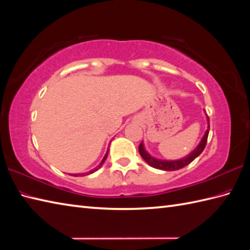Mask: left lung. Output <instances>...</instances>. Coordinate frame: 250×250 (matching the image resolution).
Returning a JSON list of instances; mask_svg holds the SVG:
<instances>
[{
  "label": "left lung",
  "mask_w": 250,
  "mask_h": 250,
  "mask_svg": "<svg viewBox=\"0 0 250 250\" xmlns=\"http://www.w3.org/2000/svg\"><path fill=\"white\" fill-rule=\"evenodd\" d=\"M207 120H208V129L205 133L204 137L201 138V141L198 144V146H197L189 154L185 156V158L179 159V160H172V161L156 159V158H154V156H151L147 152V150L145 149L143 142L138 147L139 153H141L142 158L145 160V162H146L148 165H150L153 168H156V169H161V170H165V171H173V170L181 169V168L188 166L189 163H191V162H193L197 158V156L200 155V153L204 151V149L206 148L208 135V130H210V120H208V116H207Z\"/></svg>",
  "instance_id": "1"
}]
</instances>
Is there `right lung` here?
Instances as JSON below:
<instances>
[{
  "label": "right lung",
  "mask_w": 250,
  "mask_h": 250,
  "mask_svg": "<svg viewBox=\"0 0 250 250\" xmlns=\"http://www.w3.org/2000/svg\"><path fill=\"white\" fill-rule=\"evenodd\" d=\"M107 154H108V150L106 151V153H105V155H104V158H103V160L101 161V163L99 164L97 167H95L94 169H91V170H89V171H87L86 173H74V175H71V176H73V177H83V176H87V175H90V173H94L95 171H97L99 168H100L102 165H103V163L104 162H105V160H106V158H107Z\"/></svg>",
  "instance_id": "add662e5"
}]
</instances>
